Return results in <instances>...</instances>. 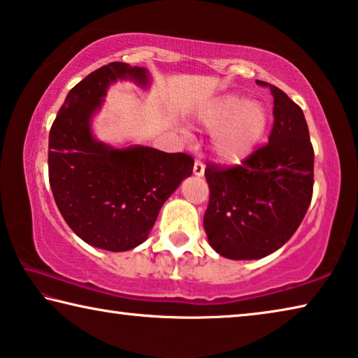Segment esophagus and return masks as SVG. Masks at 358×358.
Listing matches in <instances>:
<instances>
[{
  "label": "esophagus",
  "mask_w": 358,
  "mask_h": 358,
  "mask_svg": "<svg viewBox=\"0 0 358 358\" xmlns=\"http://www.w3.org/2000/svg\"><path fill=\"white\" fill-rule=\"evenodd\" d=\"M193 174H195L196 178H201L204 174V163L201 160H195V165H193Z\"/></svg>",
  "instance_id": "obj_1"
}]
</instances>
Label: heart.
Masks as SVG:
<instances>
[{
    "label": "heart",
    "mask_w": 358,
    "mask_h": 358,
    "mask_svg": "<svg viewBox=\"0 0 358 358\" xmlns=\"http://www.w3.org/2000/svg\"><path fill=\"white\" fill-rule=\"evenodd\" d=\"M201 122L214 131V154L224 162L239 163L265 136L269 115L262 103L239 95H224L204 110Z\"/></svg>",
    "instance_id": "b5f03b06"
}]
</instances>
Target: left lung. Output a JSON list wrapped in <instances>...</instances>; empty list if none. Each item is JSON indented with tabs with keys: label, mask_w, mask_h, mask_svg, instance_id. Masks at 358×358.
<instances>
[{
	"label": "left lung",
	"mask_w": 358,
	"mask_h": 358,
	"mask_svg": "<svg viewBox=\"0 0 358 358\" xmlns=\"http://www.w3.org/2000/svg\"><path fill=\"white\" fill-rule=\"evenodd\" d=\"M268 144L243 165H208L209 206L203 225L217 254L231 260L263 259L289 241L313 198L314 150L301 108L278 87Z\"/></svg>",
	"instance_id": "left-lung-1"
}]
</instances>
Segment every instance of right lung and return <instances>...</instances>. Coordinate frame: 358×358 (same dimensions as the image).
I'll list each match as a JSON object with an SVG mask.
<instances>
[{
    "instance_id": "obj_1",
    "label": "right lung",
    "mask_w": 358,
    "mask_h": 358,
    "mask_svg": "<svg viewBox=\"0 0 358 358\" xmlns=\"http://www.w3.org/2000/svg\"><path fill=\"white\" fill-rule=\"evenodd\" d=\"M150 85L145 68L113 62L71 89L49 134V182L69 228L93 248L125 252L148 239L165 201L192 176L193 158L148 145L103 143L92 119L109 85Z\"/></svg>"
}]
</instances>
